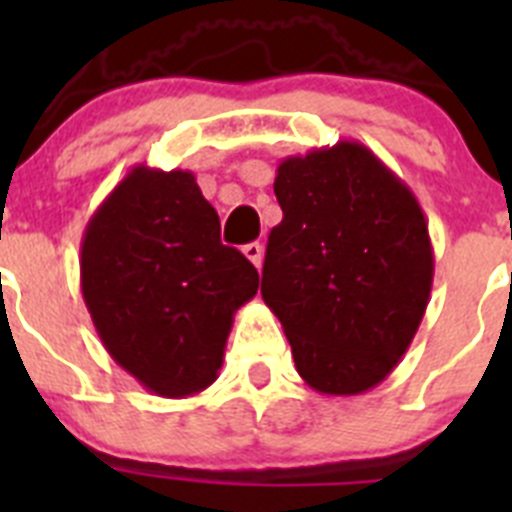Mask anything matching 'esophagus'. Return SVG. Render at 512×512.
I'll list each match as a JSON object with an SVG mask.
<instances>
[{"label": "esophagus", "instance_id": "obj_1", "mask_svg": "<svg viewBox=\"0 0 512 512\" xmlns=\"http://www.w3.org/2000/svg\"><path fill=\"white\" fill-rule=\"evenodd\" d=\"M243 253L256 269H261V264H264V246L261 243H248V246H243Z\"/></svg>", "mask_w": 512, "mask_h": 512}]
</instances>
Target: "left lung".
Masks as SVG:
<instances>
[{"label":"left lung","instance_id":"8db88e82","mask_svg":"<svg viewBox=\"0 0 512 512\" xmlns=\"http://www.w3.org/2000/svg\"><path fill=\"white\" fill-rule=\"evenodd\" d=\"M282 223L269 233L261 297L300 377L361 395L390 377L431 300L433 246L413 189L359 140L277 166Z\"/></svg>","mask_w":512,"mask_h":512}]
</instances>
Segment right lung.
Returning <instances> with one entry per match:
<instances>
[{"label": "right lung", "instance_id": "1", "mask_svg": "<svg viewBox=\"0 0 512 512\" xmlns=\"http://www.w3.org/2000/svg\"><path fill=\"white\" fill-rule=\"evenodd\" d=\"M81 295L107 354L158 397L200 395L223 366L233 315L259 271L220 243L192 171L138 164L81 238Z\"/></svg>", "mask_w": 512, "mask_h": 512}]
</instances>
